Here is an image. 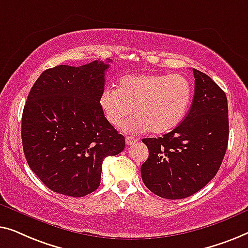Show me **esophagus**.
Wrapping results in <instances>:
<instances>
[{"instance_id":"esophagus-1","label":"esophagus","mask_w":248,"mask_h":248,"mask_svg":"<svg viewBox=\"0 0 248 248\" xmlns=\"http://www.w3.org/2000/svg\"><path fill=\"white\" fill-rule=\"evenodd\" d=\"M138 140V138H134L131 137V136H127V137H125V144L127 145H134L135 142H137Z\"/></svg>"}]
</instances>
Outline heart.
<instances>
[{"label":"heart","mask_w":248,"mask_h":248,"mask_svg":"<svg viewBox=\"0 0 248 248\" xmlns=\"http://www.w3.org/2000/svg\"><path fill=\"white\" fill-rule=\"evenodd\" d=\"M192 88L180 74L129 75L123 78L118 90L104 89L100 106L114 127L124 124L129 132L148 131L165 134L179 124L189 110Z\"/></svg>","instance_id":"heart-1"}]
</instances>
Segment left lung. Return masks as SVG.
<instances>
[{"mask_svg": "<svg viewBox=\"0 0 248 248\" xmlns=\"http://www.w3.org/2000/svg\"><path fill=\"white\" fill-rule=\"evenodd\" d=\"M194 96L189 113L175 129L144 138L149 156L140 167L142 182L158 197L184 199L217 174L228 145L227 97L207 74L193 68Z\"/></svg>", "mask_w": 248, "mask_h": 248, "instance_id": "1", "label": "left lung"}]
</instances>
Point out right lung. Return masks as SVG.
<instances>
[{
	"label": "right lung",
	"instance_id": "1",
	"mask_svg": "<svg viewBox=\"0 0 248 248\" xmlns=\"http://www.w3.org/2000/svg\"><path fill=\"white\" fill-rule=\"evenodd\" d=\"M108 67L99 61L56 66L30 90L21 124L24 156L54 192L74 198L92 193L100 186L104 158L124 151V137L100 106Z\"/></svg>",
	"mask_w": 248,
	"mask_h": 248
}]
</instances>
